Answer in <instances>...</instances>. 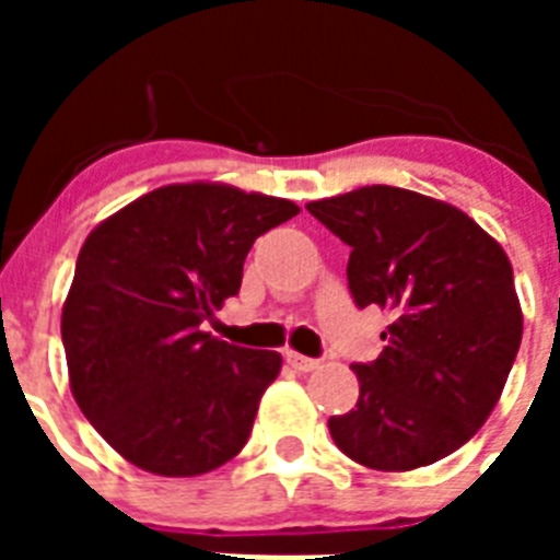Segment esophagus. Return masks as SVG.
<instances>
[{
    "mask_svg": "<svg viewBox=\"0 0 560 560\" xmlns=\"http://www.w3.org/2000/svg\"><path fill=\"white\" fill-rule=\"evenodd\" d=\"M285 361H289L294 370H300V373H311V370L319 368V361L308 359V355H303V353H294V350H289V353H285Z\"/></svg>",
    "mask_w": 560,
    "mask_h": 560,
    "instance_id": "obj_1",
    "label": "esophagus"
}]
</instances>
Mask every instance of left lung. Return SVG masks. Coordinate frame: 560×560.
I'll use <instances>...</instances> for the list:
<instances>
[{
    "label": "left lung",
    "instance_id": "left-lung-1",
    "mask_svg": "<svg viewBox=\"0 0 560 560\" xmlns=\"http://www.w3.org/2000/svg\"><path fill=\"white\" fill-rule=\"evenodd\" d=\"M305 207L350 246L355 305L389 314L387 348L353 364L359 400L328 420L330 438L375 471L448 457L493 412L522 345L511 260L463 210L404 187Z\"/></svg>",
    "mask_w": 560,
    "mask_h": 560
}]
</instances>
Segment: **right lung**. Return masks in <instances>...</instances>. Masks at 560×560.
<instances>
[{
    "label": "right lung",
    "instance_id": "add662e5",
    "mask_svg": "<svg viewBox=\"0 0 560 560\" xmlns=\"http://www.w3.org/2000/svg\"><path fill=\"white\" fill-rule=\"evenodd\" d=\"M289 199L221 182L165 185L89 232L61 314L69 389L114 452L160 477H199L249 440L283 359L201 330L235 296L257 237Z\"/></svg>",
    "mask_w": 560,
    "mask_h": 560
}]
</instances>
